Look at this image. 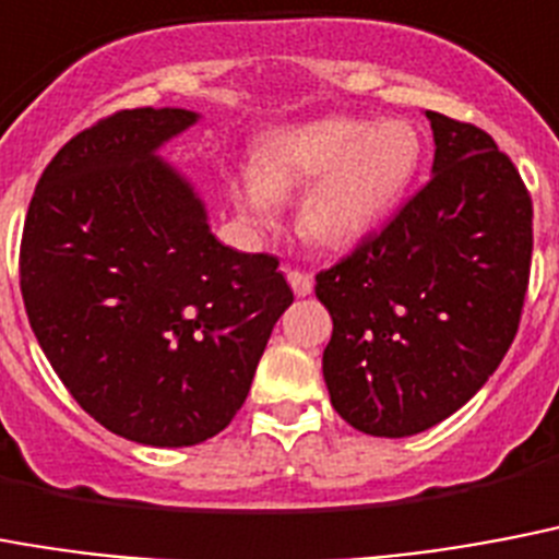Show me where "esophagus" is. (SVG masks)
<instances>
[{"mask_svg": "<svg viewBox=\"0 0 559 559\" xmlns=\"http://www.w3.org/2000/svg\"><path fill=\"white\" fill-rule=\"evenodd\" d=\"M285 276H288V285H292L297 297H306V294H311V288H314L311 274H306V271H300V267H288Z\"/></svg>", "mask_w": 559, "mask_h": 559, "instance_id": "34e87169", "label": "esophagus"}]
</instances>
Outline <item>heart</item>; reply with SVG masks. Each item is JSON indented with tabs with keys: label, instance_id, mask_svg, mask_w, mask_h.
Listing matches in <instances>:
<instances>
[{
	"label": "heart",
	"instance_id": "obj_1",
	"mask_svg": "<svg viewBox=\"0 0 559 559\" xmlns=\"http://www.w3.org/2000/svg\"><path fill=\"white\" fill-rule=\"evenodd\" d=\"M421 160L404 120L325 118L283 129L259 146L257 167L230 178V195L253 225H271L280 195L300 193V230L325 248H352L390 216Z\"/></svg>",
	"mask_w": 559,
	"mask_h": 559
}]
</instances>
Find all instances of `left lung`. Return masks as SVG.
Returning a JSON list of instances; mask_svg holds the SVG:
<instances>
[{"label": "left lung", "instance_id": "1", "mask_svg": "<svg viewBox=\"0 0 559 559\" xmlns=\"http://www.w3.org/2000/svg\"><path fill=\"white\" fill-rule=\"evenodd\" d=\"M432 178L317 274L332 314V406L360 432L404 439L444 421L511 349L528 292L534 207L485 129L427 111Z\"/></svg>", "mask_w": 559, "mask_h": 559}]
</instances>
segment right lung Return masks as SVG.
I'll list each match as a JSON object with an SVG mask.
<instances>
[{
  "label": "right lung",
  "instance_id": "1",
  "mask_svg": "<svg viewBox=\"0 0 559 559\" xmlns=\"http://www.w3.org/2000/svg\"><path fill=\"white\" fill-rule=\"evenodd\" d=\"M187 109H120L43 169L20 245L31 329L71 399L115 436L187 448L248 399L294 302L271 253L210 234L193 187L155 155Z\"/></svg>",
  "mask_w": 559,
  "mask_h": 559
}]
</instances>
